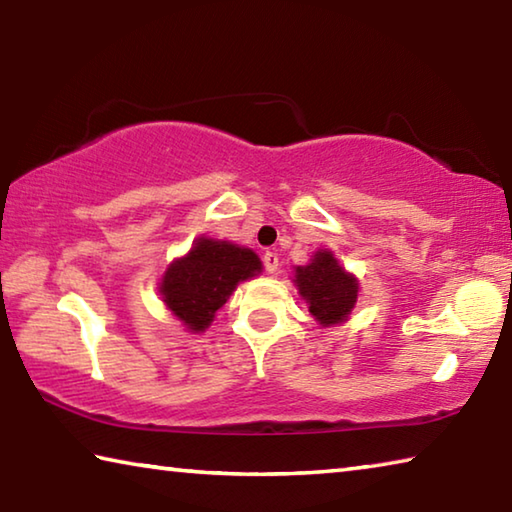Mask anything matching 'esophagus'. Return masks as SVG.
<instances>
[{"mask_svg": "<svg viewBox=\"0 0 512 512\" xmlns=\"http://www.w3.org/2000/svg\"><path fill=\"white\" fill-rule=\"evenodd\" d=\"M264 266H266L268 273H275L277 266H280V257H277V253H271V250L264 253Z\"/></svg>", "mask_w": 512, "mask_h": 512, "instance_id": "obj_1", "label": "esophagus"}]
</instances>
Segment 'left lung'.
<instances>
[{
    "mask_svg": "<svg viewBox=\"0 0 512 512\" xmlns=\"http://www.w3.org/2000/svg\"><path fill=\"white\" fill-rule=\"evenodd\" d=\"M293 277L298 293L307 300L309 314L320 325L329 327L348 320L357 302L359 282L354 275L345 273L339 259L329 250H318L307 266L296 268Z\"/></svg>",
    "mask_w": 512,
    "mask_h": 512,
    "instance_id": "left-lung-1",
    "label": "left lung"
}]
</instances>
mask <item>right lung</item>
Returning <instances> with one entry per match:
<instances>
[{"mask_svg": "<svg viewBox=\"0 0 512 512\" xmlns=\"http://www.w3.org/2000/svg\"><path fill=\"white\" fill-rule=\"evenodd\" d=\"M257 273L262 262L250 248L201 237L164 271L160 296L189 332H205L237 284Z\"/></svg>", "mask_w": 512, "mask_h": 512, "instance_id": "right-lung-1", "label": "right lung"}]
</instances>
